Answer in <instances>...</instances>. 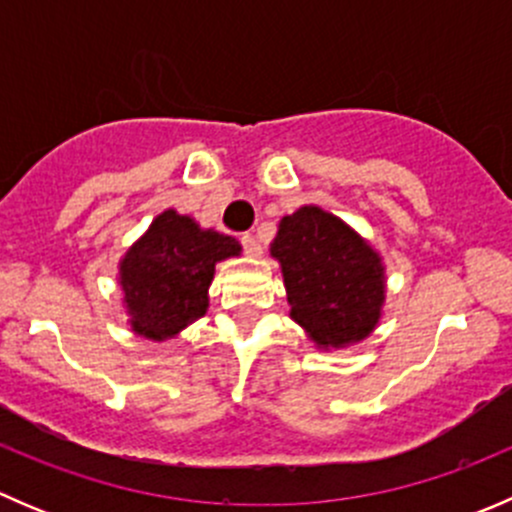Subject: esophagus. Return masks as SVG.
Returning <instances> with one entry per match:
<instances>
[{
	"label": "esophagus",
	"instance_id": "1",
	"mask_svg": "<svg viewBox=\"0 0 512 512\" xmlns=\"http://www.w3.org/2000/svg\"><path fill=\"white\" fill-rule=\"evenodd\" d=\"M240 242H242V250H245L247 255H257V252H260V240H257L252 232H242Z\"/></svg>",
	"mask_w": 512,
	"mask_h": 512
}]
</instances>
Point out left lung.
<instances>
[{
    "mask_svg": "<svg viewBox=\"0 0 512 512\" xmlns=\"http://www.w3.org/2000/svg\"><path fill=\"white\" fill-rule=\"evenodd\" d=\"M282 262L292 319L322 347L359 342L379 322V255L334 215L307 205L282 218L270 245Z\"/></svg>",
    "mask_w": 512,
    "mask_h": 512,
    "instance_id": "obj_1",
    "label": "left lung"
}]
</instances>
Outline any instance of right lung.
Returning a JSON list of instances; mask_svg holds the SVG:
<instances>
[{"label":"right lung","mask_w":512,"mask_h":512,"mask_svg":"<svg viewBox=\"0 0 512 512\" xmlns=\"http://www.w3.org/2000/svg\"><path fill=\"white\" fill-rule=\"evenodd\" d=\"M237 252L235 237L200 230L175 210L158 215L148 235L121 262L133 329L143 337L165 339L203 317L215 262Z\"/></svg>","instance_id":"1"}]
</instances>
